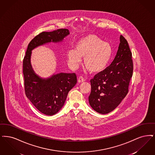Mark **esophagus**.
Masks as SVG:
<instances>
[{
	"instance_id": "esophagus-1",
	"label": "esophagus",
	"mask_w": 155,
	"mask_h": 155,
	"mask_svg": "<svg viewBox=\"0 0 155 155\" xmlns=\"http://www.w3.org/2000/svg\"><path fill=\"white\" fill-rule=\"evenodd\" d=\"M78 82L79 83H82V82H83V81H85V79L82 77V76H79V78H78Z\"/></svg>"
}]
</instances>
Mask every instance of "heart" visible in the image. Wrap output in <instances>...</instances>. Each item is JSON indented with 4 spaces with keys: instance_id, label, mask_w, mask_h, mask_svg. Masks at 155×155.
Returning <instances> with one entry per match:
<instances>
[{
    "instance_id": "b5f03b06",
    "label": "heart",
    "mask_w": 155,
    "mask_h": 155,
    "mask_svg": "<svg viewBox=\"0 0 155 155\" xmlns=\"http://www.w3.org/2000/svg\"><path fill=\"white\" fill-rule=\"evenodd\" d=\"M74 50L67 51L68 60L73 67H76L84 57V65L91 73L102 71L107 65L112 55V48L95 35H88L75 43Z\"/></svg>"
}]
</instances>
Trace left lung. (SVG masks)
I'll list each match as a JSON object with an SVG mask.
<instances>
[{
	"label": "left lung",
	"mask_w": 155,
	"mask_h": 155,
	"mask_svg": "<svg viewBox=\"0 0 155 155\" xmlns=\"http://www.w3.org/2000/svg\"><path fill=\"white\" fill-rule=\"evenodd\" d=\"M120 44L114 60L91 79L90 106L96 112L107 114L114 110L127 94L133 76L132 53L126 39L120 35Z\"/></svg>",
	"instance_id": "8db88e82"
}]
</instances>
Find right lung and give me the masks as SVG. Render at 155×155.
<instances>
[{"mask_svg": "<svg viewBox=\"0 0 155 155\" xmlns=\"http://www.w3.org/2000/svg\"><path fill=\"white\" fill-rule=\"evenodd\" d=\"M69 34L67 29H58L52 32H43L29 43L23 60L25 92L27 98L43 114L52 116L64 106L69 91L77 83L74 73H60L47 79L36 74L31 64L32 50L47 43L63 41Z\"/></svg>", "mask_w": 155, "mask_h": 155, "instance_id": "right-lung-1", "label": "right lung"}]
</instances>
